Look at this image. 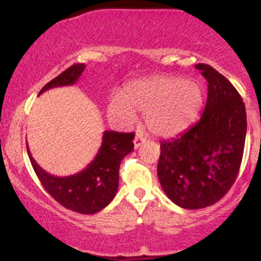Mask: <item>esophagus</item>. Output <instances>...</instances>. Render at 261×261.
Segmentation results:
<instances>
[{
  "label": "esophagus",
  "instance_id": "1",
  "mask_svg": "<svg viewBox=\"0 0 261 261\" xmlns=\"http://www.w3.org/2000/svg\"><path fill=\"white\" fill-rule=\"evenodd\" d=\"M143 142H146V137L143 136V135L137 134L136 136H135V139H134V146H135V148H139L140 146L142 145Z\"/></svg>",
  "mask_w": 261,
  "mask_h": 261
}]
</instances>
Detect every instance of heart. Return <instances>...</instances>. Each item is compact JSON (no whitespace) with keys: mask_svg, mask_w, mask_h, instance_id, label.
Here are the masks:
<instances>
[{"mask_svg":"<svg viewBox=\"0 0 261 261\" xmlns=\"http://www.w3.org/2000/svg\"><path fill=\"white\" fill-rule=\"evenodd\" d=\"M202 101V88L196 81L155 74L127 83L124 95L114 93L109 98L108 113L122 126L134 124L136 112L145 113V124L152 134L170 137L193 124Z\"/></svg>","mask_w":261,"mask_h":261,"instance_id":"1","label":"heart"}]
</instances>
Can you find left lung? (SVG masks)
Returning <instances> with one entry per match:
<instances>
[{"mask_svg":"<svg viewBox=\"0 0 261 261\" xmlns=\"http://www.w3.org/2000/svg\"><path fill=\"white\" fill-rule=\"evenodd\" d=\"M195 67L207 81L201 118L188 131L161 142L157 175L175 205L197 210L226 195L243 158L247 113L243 99L226 77L206 64Z\"/></svg>","mask_w":261,"mask_h":261,"instance_id":"8db88e82","label":"left lung"}]
</instances>
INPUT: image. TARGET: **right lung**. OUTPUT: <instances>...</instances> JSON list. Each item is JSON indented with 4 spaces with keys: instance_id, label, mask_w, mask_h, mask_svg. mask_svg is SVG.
<instances>
[{
    "instance_id": "obj_1",
    "label": "right lung",
    "mask_w": 261,
    "mask_h": 261,
    "mask_svg": "<svg viewBox=\"0 0 261 261\" xmlns=\"http://www.w3.org/2000/svg\"><path fill=\"white\" fill-rule=\"evenodd\" d=\"M85 64L68 67L43 87L40 93L55 87L74 85L85 71ZM135 134L104 131L97 155L85 169L68 176L49 174L32 157L28 145L29 160L45 190L64 207L83 215L99 212L115 196L119 187V168L122 158L134 149Z\"/></svg>"
}]
</instances>
